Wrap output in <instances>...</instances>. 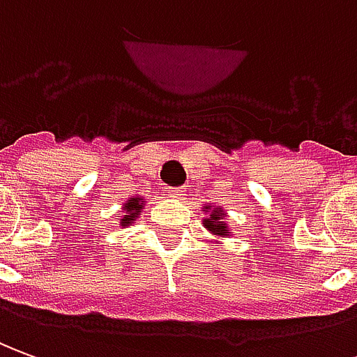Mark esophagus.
<instances>
[{"mask_svg":"<svg viewBox=\"0 0 357 357\" xmlns=\"http://www.w3.org/2000/svg\"><path fill=\"white\" fill-rule=\"evenodd\" d=\"M169 196L171 198H176V200H181L184 196V188H169Z\"/></svg>","mask_w":357,"mask_h":357,"instance_id":"34e87169","label":"esophagus"}]
</instances>
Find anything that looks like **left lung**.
I'll return each instance as SVG.
<instances>
[{
    "label": "left lung",
    "instance_id": "8db88e82",
    "mask_svg": "<svg viewBox=\"0 0 357 357\" xmlns=\"http://www.w3.org/2000/svg\"><path fill=\"white\" fill-rule=\"evenodd\" d=\"M202 211L206 213V218L202 220V225L208 229V233H211V237L215 239L218 245H221V239L225 237H231V229L227 225V213L221 206H211V204H204Z\"/></svg>",
    "mask_w": 357,
    "mask_h": 357
}]
</instances>
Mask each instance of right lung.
<instances>
[{
    "mask_svg": "<svg viewBox=\"0 0 357 357\" xmlns=\"http://www.w3.org/2000/svg\"><path fill=\"white\" fill-rule=\"evenodd\" d=\"M144 206H146V198H144V196H132V198H128L126 202H124V206H122V213H118V218H120V227L132 225V223L142 215Z\"/></svg>",
    "mask_w": 357,
    "mask_h": 357,
    "instance_id": "add662e5",
    "label": "right lung"
}]
</instances>
